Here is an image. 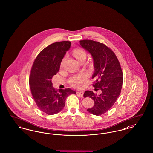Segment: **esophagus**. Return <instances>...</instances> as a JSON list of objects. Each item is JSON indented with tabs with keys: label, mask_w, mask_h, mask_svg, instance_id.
I'll use <instances>...</instances> for the list:
<instances>
[{
	"label": "esophagus",
	"mask_w": 153,
	"mask_h": 153,
	"mask_svg": "<svg viewBox=\"0 0 153 153\" xmlns=\"http://www.w3.org/2000/svg\"><path fill=\"white\" fill-rule=\"evenodd\" d=\"M77 94L78 95H80L81 97H83V95H84V92H77Z\"/></svg>",
	"instance_id": "esophagus-1"
}]
</instances>
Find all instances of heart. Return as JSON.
Returning a JSON list of instances; mask_svg holds the SVG:
<instances>
[{
  "label": "heart",
  "instance_id": "obj_1",
  "mask_svg": "<svg viewBox=\"0 0 153 153\" xmlns=\"http://www.w3.org/2000/svg\"><path fill=\"white\" fill-rule=\"evenodd\" d=\"M73 56L75 57L77 60L80 61L82 59L86 58L87 57V53L82 49H76L73 51ZM64 59L62 60L61 64V66L62 67L64 64ZM87 73H82L76 75L73 77L71 80H70V84L73 86V87L77 88H81L84 87V84L87 80Z\"/></svg>",
  "mask_w": 153,
  "mask_h": 153
}]
</instances>
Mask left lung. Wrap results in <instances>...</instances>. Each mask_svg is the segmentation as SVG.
Listing matches in <instances>:
<instances>
[{"label":"left lung","instance_id":"1","mask_svg":"<svg viewBox=\"0 0 153 153\" xmlns=\"http://www.w3.org/2000/svg\"><path fill=\"white\" fill-rule=\"evenodd\" d=\"M81 46L89 51L94 59L95 79L93 86L100 90L99 95L87 91L84 97L92 99L95 104L87 111L99 116L107 112L115 104L120 94L123 76L120 62L115 54L105 45L93 40L80 41Z\"/></svg>","mask_w":153,"mask_h":153}]
</instances>
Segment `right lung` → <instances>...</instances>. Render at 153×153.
Returning <instances> with one entry per match:
<instances>
[{
	"instance_id": "add662e5",
	"label": "right lung",
	"mask_w": 153,
	"mask_h": 153,
	"mask_svg": "<svg viewBox=\"0 0 153 153\" xmlns=\"http://www.w3.org/2000/svg\"><path fill=\"white\" fill-rule=\"evenodd\" d=\"M71 45L70 41L56 42L49 45L38 54L31 67L29 78L31 94L38 108L49 115L60 112L65 105L66 97L76 94L70 88L58 91L53 87L51 82Z\"/></svg>"
}]
</instances>
